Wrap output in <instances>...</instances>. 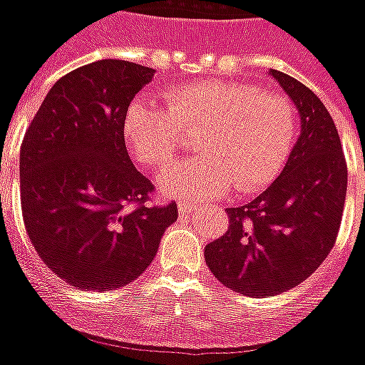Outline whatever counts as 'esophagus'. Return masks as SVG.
I'll list each match as a JSON object with an SVG mask.
<instances>
[{"instance_id": "1", "label": "esophagus", "mask_w": 365, "mask_h": 365, "mask_svg": "<svg viewBox=\"0 0 365 365\" xmlns=\"http://www.w3.org/2000/svg\"><path fill=\"white\" fill-rule=\"evenodd\" d=\"M194 210H198V204H194V202H180L179 204L180 214H190Z\"/></svg>"}]
</instances>
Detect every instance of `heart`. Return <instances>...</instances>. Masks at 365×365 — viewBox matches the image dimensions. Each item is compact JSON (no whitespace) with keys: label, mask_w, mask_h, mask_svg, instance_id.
I'll use <instances>...</instances> for the list:
<instances>
[{"label":"heart","mask_w":365,"mask_h":365,"mask_svg":"<svg viewBox=\"0 0 365 365\" xmlns=\"http://www.w3.org/2000/svg\"><path fill=\"white\" fill-rule=\"evenodd\" d=\"M165 106L138 97L124 113V142L143 167L163 171L196 134L202 153L161 177L169 196L217 198L262 190L280 175L294 145L295 110L286 95L237 81L206 79L165 93Z\"/></svg>","instance_id":"obj_1"}]
</instances>
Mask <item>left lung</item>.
<instances>
[{
  "mask_svg": "<svg viewBox=\"0 0 365 365\" xmlns=\"http://www.w3.org/2000/svg\"><path fill=\"white\" fill-rule=\"evenodd\" d=\"M299 113L302 134L278 179L241 208L204 259L225 288L270 297L309 278L331 252L346 198V159L327 106L309 87L270 70Z\"/></svg>",
  "mask_w": 365,
  "mask_h": 365,
  "instance_id": "8db88e82",
  "label": "left lung"
}]
</instances>
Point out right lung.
<instances>
[{"mask_svg":"<svg viewBox=\"0 0 365 365\" xmlns=\"http://www.w3.org/2000/svg\"><path fill=\"white\" fill-rule=\"evenodd\" d=\"M155 70L98 60L58 79L21 145V208L46 267L85 292L122 288L150 267L177 204L145 206L153 185L124 142V113ZM136 208L129 210V204Z\"/></svg>","mask_w":365,"mask_h":365,"instance_id":"obj_1","label":"right lung"}]
</instances>
